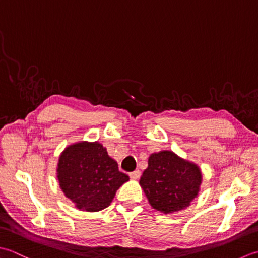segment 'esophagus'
Here are the masks:
<instances>
[{"mask_svg": "<svg viewBox=\"0 0 258 258\" xmlns=\"http://www.w3.org/2000/svg\"><path fill=\"white\" fill-rule=\"evenodd\" d=\"M140 176H141L140 170H135V171L129 173V177L131 178V179H139Z\"/></svg>", "mask_w": 258, "mask_h": 258, "instance_id": "34e87169", "label": "esophagus"}]
</instances>
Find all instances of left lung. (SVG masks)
Masks as SVG:
<instances>
[{
    "mask_svg": "<svg viewBox=\"0 0 258 258\" xmlns=\"http://www.w3.org/2000/svg\"><path fill=\"white\" fill-rule=\"evenodd\" d=\"M201 182L199 168L171 151L152 154L139 181L149 204L165 214L189 206Z\"/></svg>",
    "mask_w": 258,
    "mask_h": 258,
    "instance_id": "8db88e82",
    "label": "left lung"
}]
</instances>
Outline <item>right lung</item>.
<instances>
[{
    "label": "right lung",
    "instance_id": "add662e5",
    "mask_svg": "<svg viewBox=\"0 0 258 258\" xmlns=\"http://www.w3.org/2000/svg\"><path fill=\"white\" fill-rule=\"evenodd\" d=\"M57 179L64 195L77 208L99 212L107 208L128 175L119 171L99 143L72 145L62 152L57 165Z\"/></svg>",
    "mask_w": 258,
    "mask_h": 258
}]
</instances>
